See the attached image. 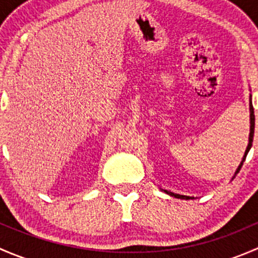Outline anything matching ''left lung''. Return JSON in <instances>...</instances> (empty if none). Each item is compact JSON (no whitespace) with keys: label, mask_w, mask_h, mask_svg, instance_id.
<instances>
[{"label":"left lung","mask_w":258,"mask_h":258,"mask_svg":"<svg viewBox=\"0 0 258 258\" xmlns=\"http://www.w3.org/2000/svg\"><path fill=\"white\" fill-rule=\"evenodd\" d=\"M249 123H251V126H249V137H248V146H247L246 151H244V155H243V158H242L240 166L237 167V170H236L235 175H233L232 178L236 177V175H237L238 172H240L242 165H243L244 160H246V156L247 153H248L249 148H251L252 146V141H253V134H254V112H253V106H252V101H251V96H249ZM163 192H166L167 195H170V196L172 197H176V199H183V200H189L191 197L189 196H183V195H178V194H175V192H171V191H167V189H162Z\"/></svg>","instance_id":"1"}]
</instances>
